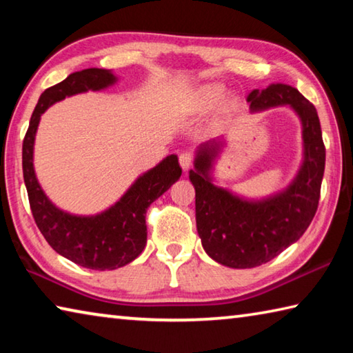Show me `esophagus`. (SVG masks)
Listing matches in <instances>:
<instances>
[{
	"instance_id": "esophagus-1",
	"label": "esophagus",
	"mask_w": 353,
	"mask_h": 353,
	"mask_svg": "<svg viewBox=\"0 0 353 353\" xmlns=\"http://www.w3.org/2000/svg\"><path fill=\"white\" fill-rule=\"evenodd\" d=\"M179 163H181L183 171H188L191 168V165H193V155L190 152H182L179 155Z\"/></svg>"
}]
</instances>
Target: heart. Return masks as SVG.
<instances>
[{"label": "heart", "instance_id": "b5f03b06", "mask_svg": "<svg viewBox=\"0 0 353 353\" xmlns=\"http://www.w3.org/2000/svg\"><path fill=\"white\" fill-rule=\"evenodd\" d=\"M223 97V88L219 87H205L199 92V105L208 109V107H213L214 104Z\"/></svg>", "mask_w": 353, "mask_h": 353}]
</instances>
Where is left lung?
I'll return each instance as SVG.
<instances>
[{
    "label": "left lung",
    "mask_w": 353,
    "mask_h": 353,
    "mask_svg": "<svg viewBox=\"0 0 353 353\" xmlns=\"http://www.w3.org/2000/svg\"><path fill=\"white\" fill-rule=\"evenodd\" d=\"M250 112L288 105L302 124L303 160L296 177L279 193L248 199L213 182V165L224 139L201 143L196 149L190 181L196 191V227L202 248L219 265L246 270L283 252L308 229L318 210L325 148L314 105L294 87L271 83L248 97Z\"/></svg>",
    "instance_id": "left-lung-1"
}]
</instances>
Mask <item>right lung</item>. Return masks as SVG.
I'll return each mask as SVG.
<instances>
[{"instance_id": "right-lung-1", "label": "right lung", "mask_w": 353, "mask_h": 353, "mask_svg": "<svg viewBox=\"0 0 353 353\" xmlns=\"http://www.w3.org/2000/svg\"><path fill=\"white\" fill-rule=\"evenodd\" d=\"M118 77L110 70L87 68L71 73L40 94L23 140V177L35 224L48 244L65 259L88 270H117L134 261L146 246V210L182 176L177 155L165 157L143 172L126 193L107 210L82 216L56 207L41 190L34 171V141L40 117L48 107L67 97L113 85Z\"/></svg>"}]
</instances>
